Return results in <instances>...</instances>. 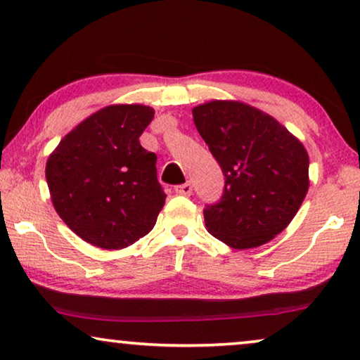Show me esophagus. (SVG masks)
<instances>
[{
    "mask_svg": "<svg viewBox=\"0 0 360 360\" xmlns=\"http://www.w3.org/2000/svg\"><path fill=\"white\" fill-rule=\"evenodd\" d=\"M191 191H193V186H191V184H188V181H186V184H184V185L175 186V193H176V195L190 196Z\"/></svg>",
    "mask_w": 360,
    "mask_h": 360,
    "instance_id": "obj_1",
    "label": "esophagus"
}]
</instances>
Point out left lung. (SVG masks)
<instances>
[{"label":"left lung","mask_w":360,"mask_h":360,"mask_svg":"<svg viewBox=\"0 0 360 360\" xmlns=\"http://www.w3.org/2000/svg\"><path fill=\"white\" fill-rule=\"evenodd\" d=\"M191 112L224 175L221 200L203 210L208 233L234 249L269 243L307 196V149L277 120L245 103L214 100Z\"/></svg>","instance_id":"left-lung-1"}]
</instances>
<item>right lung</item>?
Listing matches in <instances>:
<instances>
[{
	"label": "right lung",
	"instance_id": "right-lung-1",
	"mask_svg": "<svg viewBox=\"0 0 360 360\" xmlns=\"http://www.w3.org/2000/svg\"><path fill=\"white\" fill-rule=\"evenodd\" d=\"M154 117L144 105L93 112L49 155L46 179L53 208L88 244L122 249L155 226L167 195L154 152L139 137Z\"/></svg>",
	"mask_w": 360,
	"mask_h": 360
}]
</instances>
